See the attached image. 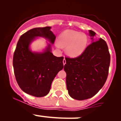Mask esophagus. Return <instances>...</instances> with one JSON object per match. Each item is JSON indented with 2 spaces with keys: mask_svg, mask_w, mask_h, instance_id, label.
I'll use <instances>...</instances> for the list:
<instances>
[{
  "mask_svg": "<svg viewBox=\"0 0 121 121\" xmlns=\"http://www.w3.org/2000/svg\"><path fill=\"white\" fill-rule=\"evenodd\" d=\"M63 64H64V65H65V63H66V60H65V58H64V60H63Z\"/></svg>",
  "mask_w": 121,
  "mask_h": 121,
  "instance_id": "1",
  "label": "esophagus"
}]
</instances>
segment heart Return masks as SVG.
Wrapping results in <instances>:
<instances>
[{
    "label": "heart",
    "instance_id": "1",
    "mask_svg": "<svg viewBox=\"0 0 121 121\" xmlns=\"http://www.w3.org/2000/svg\"><path fill=\"white\" fill-rule=\"evenodd\" d=\"M88 38L84 33L77 31L67 30L60 35L57 46L65 48V53L71 57L80 56L86 49Z\"/></svg>",
    "mask_w": 121,
    "mask_h": 121
}]
</instances>
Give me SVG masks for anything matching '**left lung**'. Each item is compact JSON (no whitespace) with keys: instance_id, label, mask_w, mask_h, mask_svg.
Instances as JSON below:
<instances>
[{"instance_id":"obj_1","label":"left lung","mask_w":121,"mask_h":121,"mask_svg":"<svg viewBox=\"0 0 121 121\" xmlns=\"http://www.w3.org/2000/svg\"><path fill=\"white\" fill-rule=\"evenodd\" d=\"M90 35L94 37L95 33L90 30ZM65 58L64 69L69 96L84 100L97 94L105 83L109 73L110 54L106 41L100 38L88 45L80 56Z\"/></svg>"}]
</instances>
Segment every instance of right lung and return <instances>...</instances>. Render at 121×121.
Instances as JSON below:
<instances>
[{"mask_svg":"<svg viewBox=\"0 0 121 121\" xmlns=\"http://www.w3.org/2000/svg\"><path fill=\"white\" fill-rule=\"evenodd\" d=\"M50 29L36 27L23 34L13 54V65L18 85L24 92L36 97L48 94L54 78L64 67V57L54 56L50 44L42 53H33L29 49V44L36 37L47 38L54 43L56 36Z\"/></svg>","mask_w":121,"mask_h":121,"instance_id":"right-lung-1","label":"right lung"}]
</instances>
